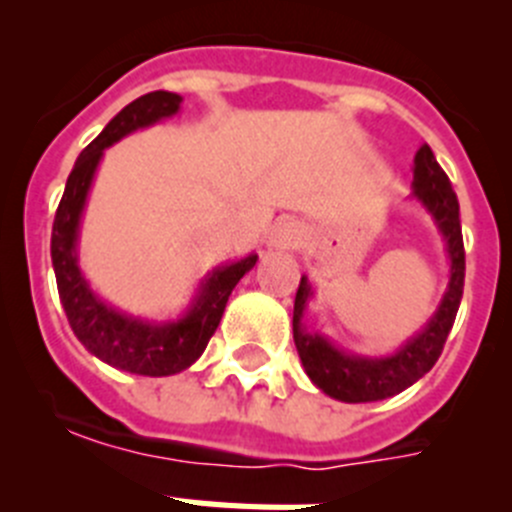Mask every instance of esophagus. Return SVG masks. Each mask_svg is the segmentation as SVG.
<instances>
[{
    "instance_id": "1",
    "label": "esophagus",
    "mask_w": 512,
    "mask_h": 512,
    "mask_svg": "<svg viewBox=\"0 0 512 512\" xmlns=\"http://www.w3.org/2000/svg\"><path fill=\"white\" fill-rule=\"evenodd\" d=\"M302 238H305V228H302L300 220H295V217H284V220H279V223L274 225L266 246L277 248V251H289V248L300 246Z\"/></svg>"
}]
</instances>
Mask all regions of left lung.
I'll use <instances>...</instances> for the list:
<instances>
[{"label":"left lung","instance_id":"left-lung-1","mask_svg":"<svg viewBox=\"0 0 512 512\" xmlns=\"http://www.w3.org/2000/svg\"><path fill=\"white\" fill-rule=\"evenodd\" d=\"M413 200L420 202L443 238L449 259V284L428 323L415 330L408 341L392 354L364 356L336 346L325 333L310 330L305 312L315 297V287L302 274L295 297L292 333L295 346L310 382L325 395L341 402H377L400 395L410 384L431 372L449 338L464 295V241H461L459 200L428 146H420L413 161Z\"/></svg>","mask_w":512,"mask_h":512}]
</instances>
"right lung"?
Masks as SVG:
<instances>
[{"instance_id": "add662e5", "label": "right lung", "mask_w": 512, "mask_h": 512, "mask_svg": "<svg viewBox=\"0 0 512 512\" xmlns=\"http://www.w3.org/2000/svg\"><path fill=\"white\" fill-rule=\"evenodd\" d=\"M184 99L174 92H151L122 107L102 133L76 158L63 189L51 233V259L56 271L58 297L71 330L89 354L120 372L140 377H171L200 359L207 341L220 325L230 292L243 274L256 266L259 256L248 253L238 261L215 266L200 279L194 297L182 315L169 320L130 315L104 302L79 266V228L94 176L104 151L135 130L179 115Z\"/></svg>"}]
</instances>
